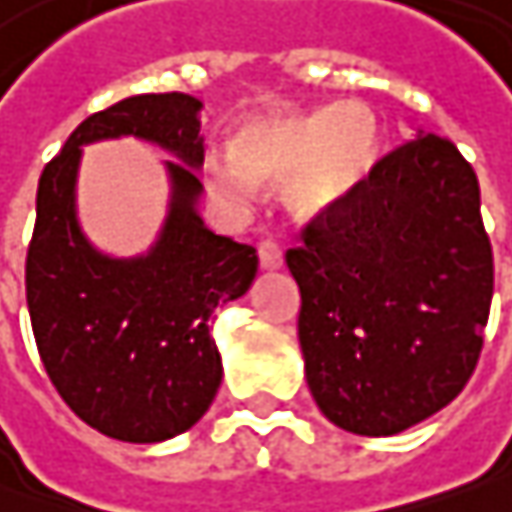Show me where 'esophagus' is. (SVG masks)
<instances>
[{
  "instance_id": "esophagus-1",
  "label": "esophagus",
  "mask_w": 512,
  "mask_h": 512,
  "mask_svg": "<svg viewBox=\"0 0 512 512\" xmlns=\"http://www.w3.org/2000/svg\"><path fill=\"white\" fill-rule=\"evenodd\" d=\"M259 265L265 268V271H276V268H282V250H279V244L271 241V238H265V241H259Z\"/></svg>"
}]
</instances>
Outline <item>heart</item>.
<instances>
[{"instance_id":"obj_1","label":"heart","mask_w":512,"mask_h":512,"mask_svg":"<svg viewBox=\"0 0 512 512\" xmlns=\"http://www.w3.org/2000/svg\"><path fill=\"white\" fill-rule=\"evenodd\" d=\"M379 145V122L364 104L268 113L247 119L233 148H212L203 171L209 189L233 209L250 206L259 183L288 180V209L317 218L367 180Z\"/></svg>"}]
</instances>
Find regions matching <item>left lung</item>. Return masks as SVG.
Segmentation results:
<instances>
[{
    "label": "left lung",
    "instance_id": "1",
    "mask_svg": "<svg viewBox=\"0 0 512 512\" xmlns=\"http://www.w3.org/2000/svg\"><path fill=\"white\" fill-rule=\"evenodd\" d=\"M300 238L285 262L323 417L390 437L446 408L475 373L493 303L481 189L455 142L428 133L384 154Z\"/></svg>",
    "mask_w": 512,
    "mask_h": 512
}]
</instances>
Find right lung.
Listing matches in <instances>:
<instances>
[{
  "label": "right lung",
  "instance_id": "add662e5",
  "mask_svg": "<svg viewBox=\"0 0 512 512\" xmlns=\"http://www.w3.org/2000/svg\"><path fill=\"white\" fill-rule=\"evenodd\" d=\"M201 101L148 92L92 113L43 168L25 256V300L40 361L60 399L95 431L160 443L206 414L221 387L212 317L259 268L256 247L215 236L195 209L203 165ZM139 135L171 150L172 203L151 254L110 260L74 218L80 145Z\"/></svg>",
  "mask_w": 512,
  "mask_h": 512
}]
</instances>
